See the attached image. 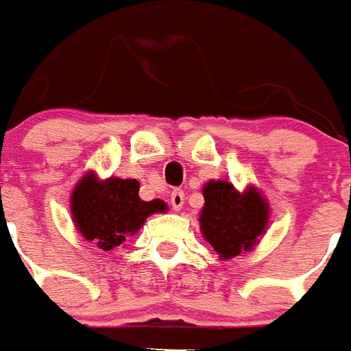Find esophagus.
Masks as SVG:
<instances>
[{
  "instance_id": "1",
  "label": "esophagus",
  "mask_w": 351,
  "mask_h": 351,
  "mask_svg": "<svg viewBox=\"0 0 351 351\" xmlns=\"http://www.w3.org/2000/svg\"><path fill=\"white\" fill-rule=\"evenodd\" d=\"M183 202H185V193H183V191H173L170 196L171 208L176 211H180L181 208H183Z\"/></svg>"
}]
</instances>
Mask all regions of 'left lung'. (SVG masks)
<instances>
[{
  "label": "left lung",
  "instance_id": "1",
  "mask_svg": "<svg viewBox=\"0 0 351 351\" xmlns=\"http://www.w3.org/2000/svg\"><path fill=\"white\" fill-rule=\"evenodd\" d=\"M200 232L219 259L240 257L259 243L267 232L270 206L261 191L247 185L243 191L223 180H210L202 187Z\"/></svg>",
  "mask_w": 351,
  "mask_h": 351
}]
</instances>
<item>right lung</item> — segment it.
<instances>
[{
	"label": "right lung",
	"mask_w": 351,
	"mask_h": 351,
	"mask_svg": "<svg viewBox=\"0 0 351 351\" xmlns=\"http://www.w3.org/2000/svg\"><path fill=\"white\" fill-rule=\"evenodd\" d=\"M69 211L77 232L100 250L111 251L140 232L147 217L168 211L166 202L140 198L138 180H100L94 170L86 171L69 196Z\"/></svg>",
	"instance_id": "add662e5"
}]
</instances>
